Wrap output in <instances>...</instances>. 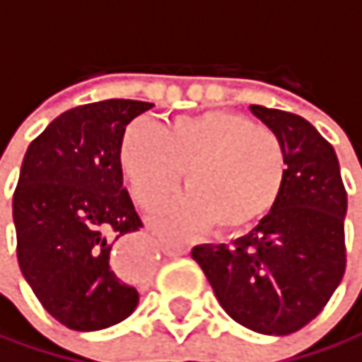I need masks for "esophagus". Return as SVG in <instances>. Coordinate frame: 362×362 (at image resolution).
<instances>
[{
    "instance_id": "1",
    "label": "esophagus",
    "mask_w": 362,
    "mask_h": 362,
    "mask_svg": "<svg viewBox=\"0 0 362 362\" xmlns=\"http://www.w3.org/2000/svg\"><path fill=\"white\" fill-rule=\"evenodd\" d=\"M160 251L169 257H177V255H187L191 249L185 245H171V243H160Z\"/></svg>"
}]
</instances>
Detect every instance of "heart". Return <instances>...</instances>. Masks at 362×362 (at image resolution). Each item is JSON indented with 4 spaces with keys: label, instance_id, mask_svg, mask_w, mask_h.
Instances as JSON below:
<instances>
[{
    "label": "heart",
    "instance_id": "obj_1",
    "mask_svg": "<svg viewBox=\"0 0 362 362\" xmlns=\"http://www.w3.org/2000/svg\"><path fill=\"white\" fill-rule=\"evenodd\" d=\"M119 167L135 202L150 210L180 185L191 193L163 206L152 223L169 236L216 225L238 234L276 206L288 175L286 148L276 135L236 111H204L163 128L133 122L119 141Z\"/></svg>",
    "mask_w": 362,
    "mask_h": 362
}]
</instances>
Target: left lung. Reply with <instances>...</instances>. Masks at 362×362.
Listing matches in <instances>:
<instances>
[{
    "instance_id": "8db88e82",
    "label": "left lung",
    "mask_w": 362,
    "mask_h": 362,
    "mask_svg": "<svg viewBox=\"0 0 362 362\" xmlns=\"http://www.w3.org/2000/svg\"><path fill=\"white\" fill-rule=\"evenodd\" d=\"M249 109L286 148L281 197L234 245H197L191 255L231 320L281 337L307 326L344 279L348 195L337 154L313 124L262 105Z\"/></svg>"
}]
</instances>
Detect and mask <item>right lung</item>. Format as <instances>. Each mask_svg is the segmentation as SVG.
Returning a JSON list of instances; mask_svg holds the SVG:
<instances>
[{
	"mask_svg": "<svg viewBox=\"0 0 362 362\" xmlns=\"http://www.w3.org/2000/svg\"><path fill=\"white\" fill-rule=\"evenodd\" d=\"M152 103L111 98L57 115L25 152L12 197L18 268L72 330L109 328L139 303L111 268L113 243L141 227L122 187L119 141Z\"/></svg>",
	"mask_w": 362,
	"mask_h": 362,
	"instance_id": "add662e5",
	"label": "right lung"
}]
</instances>
